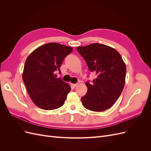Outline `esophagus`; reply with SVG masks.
<instances>
[{
	"mask_svg": "<svg viewBox=\"0 0 151 151\" xmlns=\"http://www.w3.org/2000/svg\"><path fill=\"white\" fill-rule=\"evenodd\" d=\"M77 85V84H71V86L72 87H74V88H75V87H76Z\"/></svg>",
	"mask_w": 151,
	"mask_h": 151,
	"instance_id": "obj_1",
	"label": "esophagus"
}]
</instances>
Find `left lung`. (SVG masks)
Returning a JSON list of instances; mask_svg holds the SVG:
<instances>
[{
    "instance_id": "8db88e82",
    "label": "left lung",
    "mask_w": 151,
    "mask_h": 151,
    "mask_svg": "<svg viewBox=\"0 0 151 151\" xmlns=\"http://www.w3.org/2000/svg\"><path fill=\"white\" fill-rule=\"evenodd\" d=\"M91 72L96 73L93 84L86 83L87 93L81 98L83 106L91 111H103L110 108L124 88L126 66L115 49L93 43L77 47Z\"/></svg>"
}]
</instances>
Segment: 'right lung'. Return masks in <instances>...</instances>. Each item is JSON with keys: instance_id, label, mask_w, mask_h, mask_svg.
I'll use <instances>...</instances> for the list:
<instances>
[{"instance_id": "1", "label": "right lung", "mask_w": 151, "mask_h": 151, "mask_svg": "<svg viewBox=\"0 0 151 151\" xmlns=\"http://www.w3.org/2000/svg\"><path fill=\"white\" fill-rule=\"evenodd\" d=\"M72 47L57 43L42 45L26 58L22 80L32 101L39 108L52 110L64 104L70 86L60 78H56L55 72Z\"/></svg>"}]
</instances>
